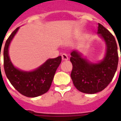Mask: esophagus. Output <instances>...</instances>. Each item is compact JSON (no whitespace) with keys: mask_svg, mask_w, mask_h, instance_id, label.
<instances>
[{"mask_svg":"<svg viewBox=\"0 0 121 121\" xmlns=\"http://www.w3.org/2000/svg\"><path fill=\"white\" fill-rule=\"evenodd\" d=\"M61 57H62V60L63 61H66L68 60V56L66 55V54H63L61 55Z\"/></svg>","mask_w":121,"mask_h":121,"instance_id":"1","label":"esophagus"}]
</instances>
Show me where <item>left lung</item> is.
<instances>
[{"label":"left lung","mask_w":121,"mask_h":121,"mask_svg":"<svg viewBox=\"0 0 121 121\" xmlns=\"http://www.w3.org/2000/svg\"><path fill=\"white\" fill-rule=\"evenodd\" d=\"M97 33L106 45L105 56L102 60L90 62L77 50L70 54L73 65L71 78L77 89L85 94H93L103 90L112 81L118 65L117 46L114 36L99 23Z\"/></svg>","instance_id":"left-lung-1"}]
</instances>
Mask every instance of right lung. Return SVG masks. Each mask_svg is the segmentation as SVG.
Listing matches in <instances>:
<instances>
[{"label": "right lung", "mask_w": 121, "mask_h": 121, "mask_svg": "<svg viewBox=\"0 0 121 121\" xmlns=\"http://www.w3.org/2000/svg\"><path fill=\"white\" fill-rule=\"evenodd\" d=\"M19 29V27L11 33L5 44L3 53L4 71L10 83L18 92L26 97H36L48 91L55 72L61 63V56L48 59L39 67L31 72L16 68L10 61L9 47Z\"/></svg>", "instance_id": "add662e5"}]
</instances>
